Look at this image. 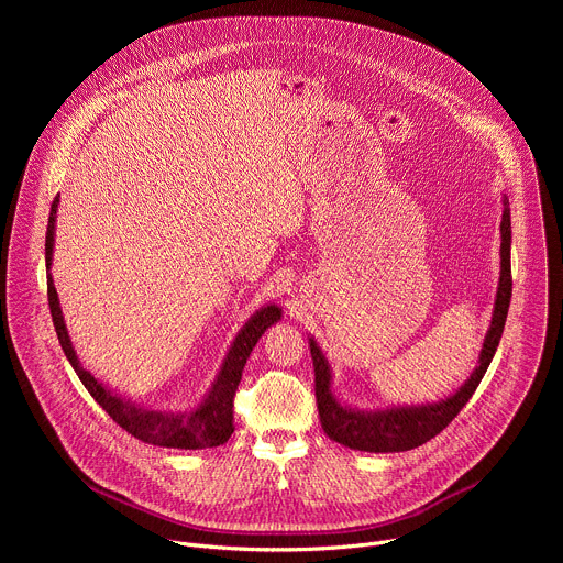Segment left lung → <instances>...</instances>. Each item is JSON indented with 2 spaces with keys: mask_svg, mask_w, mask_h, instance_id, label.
<instances>
[{
  "mask_svg": "<svg viewBox=\"0 0 563 563\" xmlns=\"http://www.w3.org/2000/svg\"><path fill=\"white\" fill-rule=\"evenodd\" d=\"M510 209L508 200H504V218H501V276H499V289L495 300V313L493 325L486 334L484 350L478 354V367L472 372L467 383L450 398L441 400V404L432 406H412V408H391V410H378V412H356L347 410L336 398L332 396V376L330 365L316 345L313 339H309L311 361H313V376H316V404H318V417L320 426H323L325 434L334 439L336 443H343L352 450L363 452H404L423 445L426 441L434 439L439 432H443L452 419L463 410V406L472 398L474 389L478 387L481 378H484L497 347L504 334L506 316L512 298V274H510Z\"/></svg>",
  "mask_w": 563,
  "mask_h": 563,
  "instance_id": "obj_1",
  "label": "left lung"
}]
</instances>
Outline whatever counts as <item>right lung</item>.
Listing matches in <instances>:
<instances>
[{
    "label": "right lung",
    "mask_w": 563,
    "mask_h": 563,
    "mask_svg": "<svg viewBox=\"0 0 563 563\" xmlns=\"http://www.w3.org/2000/svg\"><path fill=\"white\" fill-rule=\"evenodd\" d=\"M57 202L59 198L53 200L51 205V216H48V227H46V267L51 269V256H53V233H55V213H57ZM46 287H48V307L53 316V325L59 339V345L73 365L75 374L82 380V385L89 389V394L98 400V404L107 410V415L131 437L159 445V448H180V450H202V448H216L229 441L233 434V396L238 389L240 378H243L245 363L256 347L258 339L265 334L267 328H272L276 320H280V309L276 305H267L261 311H256L245 328L238 332L222 369L218 374V380L213 383L209 396L205 398V404L198 406L189 415H169V412H153V410H142L135 408L129 400H122L115 396L111 389H107L91 372H87L82 365H79L64 318L57 300V291L53 287L51 274L46 276Z\"/></svg>",
    "instance_id": "right-lung-1"
}]
</instances>
